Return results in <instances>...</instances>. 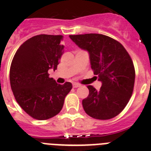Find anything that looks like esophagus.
Segmentation results:
<instances>
[{"mask_svg":"<svg viewBox=\"0 0 151 151\" xmlns=\"http://www.w3.org/2000/svg\"><path fill=\"white\" fill-rule=\"evenodd\" d=\"M81 86V85H79V84H78V83H73V87L74 88H78V87Z\"/></svg>","mask_w":151,"mask_h":151,"instance_id":"34e87169","label":"esophagus"}]
</instances>
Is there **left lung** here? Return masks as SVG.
Masks as SVG:
<instances>
[{"label": "left lung", "mask_w": 151, "mask_h": 151, "mask_svg": "<svg viewBox=\"0 0 151 151\" xmlns=\"http://www.w3.org/2000/svg\"><path fill=\"white\" fill-rule=\"evenodd\" d=\"M70 38L89 53L91 69L102 82L99 91L88 86L89 94L82 100L84 110L95 119L113 118L124 110L133 91L135 73L130 56L120 42L108 36L86 34Z\"/></svg>", "instance_id": "obj_1"}]
</instances>
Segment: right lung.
Wrapping results in <instances>:
<instances>
[{
  "instance_id": "obj_1",
  "label": "right lung",
  "mask_w": 151,
  "mask_h": 151,
  "mask_svg": "<svg viewBox=\"0 0 151 151\" xmlns=\"http://www.w3.org/2000/svg\"><path fill=\"white\" fill-rule=\"evenodd\" d=\"M62 40L61 35L34 36L19 47L12 59L11 89L19 106L34 119L43 121L58 114L73 88L68 81L58 84L48 73L57 70L63 53Z\"/></svg>"
}]
</instances>
